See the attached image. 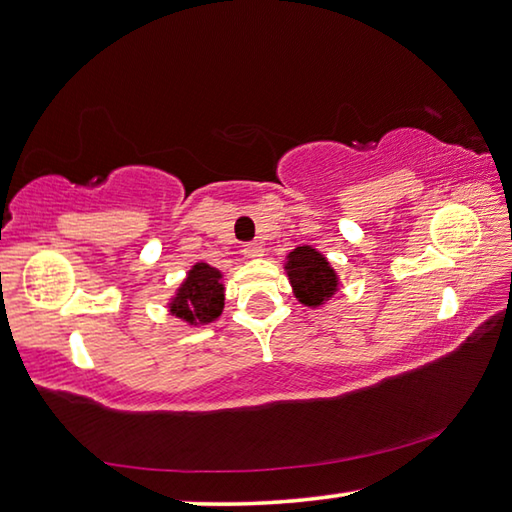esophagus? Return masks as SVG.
<instances>
[{
  "mask_svg": "<svg viewBox=\"0 0 512 512\" xmlns=\"http://www.w3.org/2000/svg\"><path fill=\"white\" fill-rule=\"evenodd\" d=\"M242 251H245V256L251 258V261H256V258L263 256V245H258V242H247Z\"/></svg>",
  "mask_w": 512,
  "mask_h": 512,
  "instance_id": "obj_1",
  "label": "esophagus"
}]
</instances>
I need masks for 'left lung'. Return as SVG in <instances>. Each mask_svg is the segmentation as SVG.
Instances as JSON below:
<instances>
[{
  "label": "left lung",
  "instance_id": "left-lung-1",
  "mask_svg": "<svg viewBox=\"0 0 512 512\" xmlns=\"http://www.w3.org/2000/svg\"><path fill=\"white\" fill-rule=\"evenodd\" d=\"M285 274L290 279L294 297L301 306H308L312 310L324 308L342 290L335 267L312 245L294 247L285 256Z\"/></svg>",
  "mask_w": 512,
  "mask_h": 512
}]
</instances>
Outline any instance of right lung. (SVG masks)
<instances>
[{
    "label": "right lung",
    "instance_id": "right-lung-1",
    "mask_svg": "<svg viewBox=\"0 0 512 512\" xmlns=\"http://www.w3.org/2000/svg\"><path fill=\"white\" fill-rule=\"evenodd\" d=\"M224 276L218 267L206 261H197L186 272V279L179 283L168 301V315L184 321L186 326L213 324L224 308Z\"/></svg>",
    "mask_w": 512,
    "mask_h": 512
}]
</instances>
